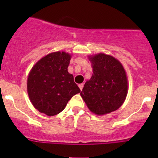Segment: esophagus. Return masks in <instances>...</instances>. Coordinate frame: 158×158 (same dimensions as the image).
<instances>
[{
  "instance_id": "34e87169",
  "label": "esophagus",
  "mask_w": 158,
  "mask_h": 158,
  "mask_svg": "<svg viewBox=\"0 0 158 158\" xmlns=\"http://www.w3.org/2000/svg\"><path fill=\"white\" fill-rule=\"evenodd\" d=\"M83 87H84V84H83V83H81V84H79V88H80V90H82Z\"/></svg>"
}]
</instances>
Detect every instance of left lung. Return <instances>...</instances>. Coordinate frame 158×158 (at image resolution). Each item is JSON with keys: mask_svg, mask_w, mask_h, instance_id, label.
Returning <instances> with one entry per match:
<instances>
[{"mask_svg": "<svg viewBox=\"0 0 158 158\" xmlns=\"http://www.w3.org/2000/svg\"><path fill=\"white\" fill-rule=\"evenodd\" d=\"M93 74L80 95L92 113L105 115L117 110L128 94V79L123 64L110 55L88 56Z\"/></svg>", "mask_w": 158, "mask_h": 158, "instance_id": "1", "label": "left lung"}]
</instances>
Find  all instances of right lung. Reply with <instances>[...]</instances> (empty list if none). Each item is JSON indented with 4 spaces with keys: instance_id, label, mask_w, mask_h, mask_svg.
Here are the masks:
<instances>
[{
    "instance_id": "obj_1",
    "label": "right lung",
    "mask_w": 158,
    "mask_h": 158,
    "mask_svg": "<svg viewBox=\"0 0 158 158\" xmlns=\"http://www.w3.org/2000/svg\"><path fill=\"white\" fill-rule=\"evenodd\" d=\"M71 55L53 52L35 63L27 78V93L39 112L54 116L62 111L72 97L81 91L68 71Z\"/></svg>"
}]
</instances>
